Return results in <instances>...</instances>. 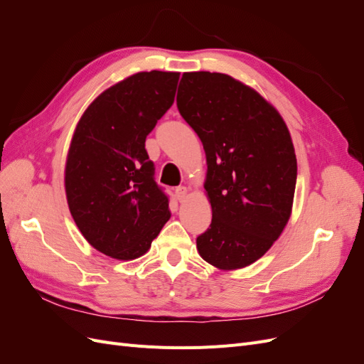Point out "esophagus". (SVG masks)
<instances>
[{
  "mask_svg": "<svg viewBox=\"0 0 364 364\" xmlns=\"http://www.w3.org/2000/svg\"><path fill=\"white\" fill-rule=\"evenodd\" d=\"M174 193H176V197H178V200L183 202L186 194H188V190H186V186H178V188L174 190Z\"/></svg>",
  "mask_w": 364,
  "mask_h": 364,
  "instance_id": "34e87169",
  "label": "esophagus"
}]
</instances>
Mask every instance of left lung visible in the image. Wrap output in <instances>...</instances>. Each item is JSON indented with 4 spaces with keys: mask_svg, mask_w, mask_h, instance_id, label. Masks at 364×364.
I'll use <instances>...</instances> for the list:
<instances>
[{
    "mask_svg": "<svg viewBox=\"0 0 364 364\" xmlns=\"http://www.w3.org/2000/svg\"><path fill=\"white\" fill-rule=\"evenodd\" d=\"M176 102L206 155L213 222L197 250L220 270L250 266L291 214L297 162L287 124L255 90L222 73H183Z\"/></svg>",
    "mask_w": 364,
    "mask_h": 364,
    "instance_id": "1",
    "label": "left lung"
}]
</instances>
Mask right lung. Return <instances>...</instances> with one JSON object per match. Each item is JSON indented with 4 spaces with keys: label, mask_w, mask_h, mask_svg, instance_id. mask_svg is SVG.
<instances>
[{
    "label": "right lung",
    "mask_w": 364,
    "mask_h": 364,
    "mask_svg": "<svg viewBox=\"0 0 364 364\" xmlns=\"http://www.w3.org/2000/svg\"><path fill=\"white\" fill-rule=\"evenodd\" d=\"M178 82L179 73H136L98 95L75 126L65 165L70 213L87 243L111 258L144 255L170 218L146 138Z\"/></svg>",
    "instance_id": "right-lung-1"
}]
</instances>
